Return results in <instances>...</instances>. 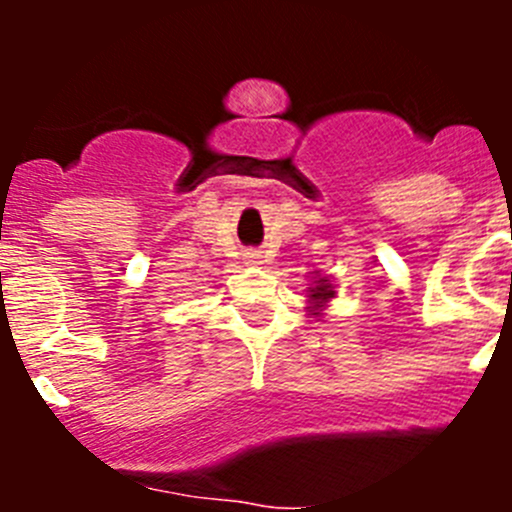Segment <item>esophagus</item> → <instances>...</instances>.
<instances>
[{
  "label": "esophagus",
  "mask_w": 512,
  "mask_h": 512,
  "mask_svg": "<svg viewBox=\"0 0 512 512\" xmlns=\"http://www.w3.org/2000/svg\"><path fill=\"white\" fill-rule=\"evenodd\" d=\"M246 259L248 261H256V259H259V253H246Z\"/></svg>",
  "instance_id": "obj_1"
}]
</instances>
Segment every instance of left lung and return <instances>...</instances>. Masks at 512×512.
Here are the masks:
<instances>
[{
	"mask_svg": "<svg viewBox=\"0 0 512 512\" xmlns=\"http://www.w3.org/2000/svg\"><path fill=\"white\" fill-rule=\"evenodd\" d=\"M310 297L315 302H318V307L323 305V302H328L330 297H333V287H330V284H328V279H320V282L315 284V287H310Z\"/></svg>",
	"mask_w": 512,
	"mask_h": 512,
	"instance_id": "left-lung-1",
	"label": "left lung"
}]
</instances>
